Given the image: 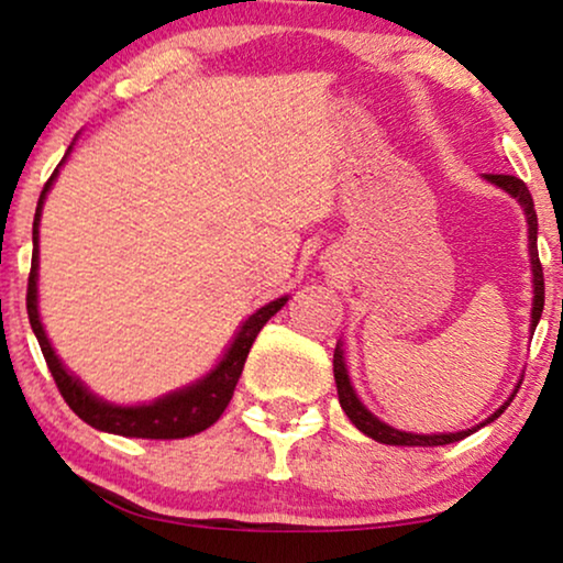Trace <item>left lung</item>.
Here are the masks:
<instances>
[{"mask_svg": "<svg viewBox=\"0 0 563 563\" xmlns=\"http://www.w3.org/2000/svg\"><path fill=\"white\" fill-rule=\"evenodd\" d=\"M484 181L495 184L503 191H507L512 199H518V205L522 207V214H526V222H528V256H530V274H533V307H530V333H536V325L538 320H541V312H543V268H541V261H538V218H536V207H533V197H530V191L526 184H522L518 176H510V174H484L482 176ZM333 374H335V387H338V399H341V407L343 412L349 415V420L356 426L361 433L374 438L376 443H387V445H445V443H456L461 438L476 433V430L489 426V422H495L499 415L505 412V407L512 402L515 391L520 389V382L515 384L512 395L505 399L503 405L497 407L495 412L489 415L487 420H482L479 426L474 428H466V430H459V433H407V430H397L387 426V422L376 418V415L368 410V407L361 402L356 389H353L351 384V376H349V364H345V351H343V341H338L335 345V353H333Z\"/></svg>", "mask_w": 563, "mask_h": 563, "instance_id": "left-lung-1", "label": "left lung"}]
</instances>
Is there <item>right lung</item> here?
Returning a JSON list of instances; mask_svg holds the SVG:
<instances>
[{"label":"right lung","mask_w":563,"mask_h":563,"mask_svg":"<svg viewBox=\"0 0 563 563\" xmlns=\"http://www.w3.org/2000/svg\"><path fill=\"white\" fill-rule=\"evenodd\" d=\"M74 143L68 145L66 156L60 158L56 172H53L51 179L45 181L33 220V266H30L27 279V318L30 325H33L37 343H41L45 364H48L66 405L91 428L125 438H151V441H172V438H189L195 433H202V430L210 428L212 422H218L220 415L225 412L230 397H233L235 391V384L243 374V364L245 358H249L253 341H256L261 328L287 305L289 295L274 299V302L258 307L256 312L249 314V318L241 322V328L235 330L233 341L228 343V349L220 356L218 364H214L205 376H199L197 382L187 384V387L168 391V395H161L156 399H151V402L135 405H114L95 395L71 368H66L64 361L58 358V353L53 351L48 333H45L43 328L41 310H37V266H41V245L37 243H41L43 205L45 199H48V191L53 189V181L58 179L60 166H64L66 158L71 156Z\"/></svg>","instance_id":"1"}]
</instances>
